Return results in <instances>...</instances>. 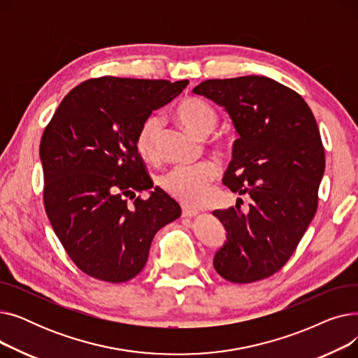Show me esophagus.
I'll list each match as a JSON object with an SVG mask.
<instances>
[{
    "label": "esophagus",
    "mask_w": 358,
    "mask_h": 358,
    "mask_svg": "<svg viewBox=\"0 0 358 358\" xmlns=\"http://www.w3.org/2000/svg\"><path fill=\"white\" fill-rule=\"evenodd\" d=\"M199 215V210L190 209V208H182V217H196Z\"/></svg>",
    "instance_id": "34e87169"
}]
</instances>
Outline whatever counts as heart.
<instances>
[{
  "mask_svg": "<svg viewBox=\"0 0 358 358\" xmlns=\"http://www.w3.org/2000/svg\"><path fill=\"white\" fill-rule=\"evenodd\" d=\"M176 116L180 123L199 138L209 136L217 126L216 110L201 99L189 97L182 100ZM164 120L158 115L148 116L139 126L136 149L142 158L152 161L158 157V143ZM219 176V168L213 162L199 165H178L161 177L162 189L174 199L189 206H199L208 197L210 182Z\"/></svg>",
  "mask_w": 358,
  "mask_h": 358,
  "instance_id": "b5f03b06",
  "label": "heart"
}]
</instances>
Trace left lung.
I'll list each match as a JSON object with an SVG mask.
<instances>
[{
	"label": "left lung",
	"instance_id": "8db88e82",
	"mask_svg": "<svg viewBox=\"0 0 358 358\" xmlns=\"http://www.w3.org/2000/svg\"><path fill=\"white\" fill-rule=\"evenodd\" d=\"M227 110L239 138L223 184L251 197L213 215L227 229L215 270L232 283H252L283 267L317 209L325 152L313 113L299 94L267 77L208 80L194 87ZM239 200V199H238Z\"/></svg>",
	"mask_w": 358,
	"mask_h": 358
}]
</instances>
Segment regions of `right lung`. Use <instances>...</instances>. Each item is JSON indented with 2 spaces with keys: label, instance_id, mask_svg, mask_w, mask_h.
Masks as SVG:
<instances>
[{
  "label": "right lung",
  "instance_id": "1",
  "mask_svg": "<svg viewBox=\"0 0 358 358\" xmlns=\"http://www.w3.org/2000/svg\"><path fill=\"white\" fill-rule=\"evenodd\" d=\"M187 84L92 78L66 94L46 126L41 141L46 215L73 264L90 277L108 283L134 278L155 234L180 217V204L148 176L136 135ZM145 189L151 191L148 201L136 197ZM127 196L136 199L131 205Z\"/></svg>",
  "mask_w": 358,
  "mask_h": 358
}]
</instances>
